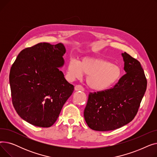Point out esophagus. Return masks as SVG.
<instances>
[{"label":"esophagus","instance_id":"obj_1","mask_svg":"<svg viewBox=\"0 0 157 157\" xmlns=\"http://www.w3.org/2000/svg\"><path fill=\"white\" fill-rule=\"evenodd\" d=\"M74 90H76V91H84V88L83 87L79 85H76L75 87H74Z\"/></svg>","mask_w":157,"mask_h":157}]
</instances>
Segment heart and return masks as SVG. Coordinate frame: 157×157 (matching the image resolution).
Masks as SVG:
<instances>
[{"mask_svg": "<svg viewBox=\"0 0 157 157\" xmlns=\"http://www.w3.org/2000/svg\"><path fill=\"white\" fill-rule=\"evenodd\" d=\"M86 74V82L89 88L95 91H104L116 84L121 76V69L117 64L100 58L84 57L79 62L69 61L67 74L73 81Z\"/></svg>", "mask_w": 157, "mask_h": 157, "instance_id": "b5f03b06", "label": "heart"}]
</instances>
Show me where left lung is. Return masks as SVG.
Returning <instances> with one entry per match:
<instances>
[{
  "label": "left lung",
  "instance_id": "8db88e82",
  "mask_svg": "<svg viewBox=\"0 0 157 157\" xmlns=\"http://www.w3.org/2000/svg\"><path fill=\"white\" fill-rule=\"evenodd\" d=\"M121 55L126 74L111 88L88 95L84 117L94 130H113L127 125L136 117L146 92L141 63L126 52Z\"/></svg>",
  "mask_w": 157,
  "mask_h": 157
}]
</instances>
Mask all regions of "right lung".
<instances>
[{
  "label": "right lung",
  "instance_id": "add662e5",
  "mask_svg": "<svg viewBox=\"0 0 157 157\" xmlns=\"http://www.w3.org/2000/svg\"><path fill=\"white\" fill-rule=\"evenodd\" d=\"M63 44L38 43L18 54L10 70L12 102L19 116L40 127L52 126L74 86L59 70L64 63Z\"/></svg>",
  "mask_w": 157,
  "mask_h": 157
}]
</instances>
